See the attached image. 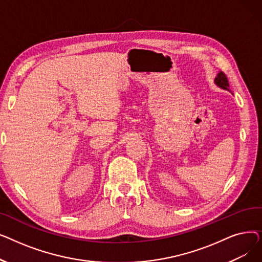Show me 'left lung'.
Instances as JSON below:
<instances>
[{"mask_svg": "<svg viewBox=\"0 0 262 262\" xmlns=\"http://www.w3.org/2000/svg\"><path fill=\"white\" fill-rule=\"evenodd\" d=\"M214 84H215L217 87H220V88H222V89L227 90V91H230V90H229L228 79H227L226 75H225L223 72L217 73L216 77L214 78Z\"/></svg>", "mask_w": 262, "mask_h": 262, "instance_id": "1", "label": "left lung"}]
</instances>
